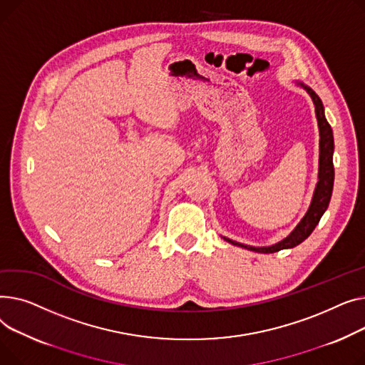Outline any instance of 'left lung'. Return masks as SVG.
<instances>
[{
  "label": "left lung",
  "instance_id": "1",
  "mask_svg": "<svg viewBox=\"0 0 365 365\" xmlns=\"http://www.w3.org/2000/svg\"><path fill=\"white\" fill-rule=\"evenodd\" d=\"M297 87L304 88L309 97L312 98V103L315 106V116L318 122V131H319V159H318V181L315 184V190L312 195L311 205L305 213V217L301 220L294 230L284 237L282 242H278L271 246H264V247H255V246H247L239 242H234L231 239L222 237L225 242L245 247L252 252H258V253H274L283 249H292L297 245H301L305 239L309 237V234L314 231L317 224L319 222L323 213L327 210L330 199H331V191H333V182H334V166H333V152H334V140H333V131L331 126L329 125L326 115H324V106L321 98L314 93L312 88H309L308 85L304 82H297Z\"/></svg>",
  "mask_w": 365,
  "mask_h": 365
}]
</instances>
